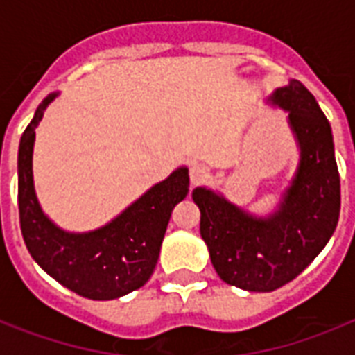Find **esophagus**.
<instances>
[{
  "mask_svg": "<svg viewBox=\"0 0 355 355\" xmlns=\"http://www.w3.org/2000/svg\"><path fill=\"white\" fill-rule=\"evenodd\" d=\"M208 177H210V169L206 166H202V164H193V166L189 167V180H191L193 186L202 184Z\"/></svg>",
  "mask_w": 355,
  "mask_h": 355,
  "instance_id": "34e87169",
  "label": "esophagus"
}]
</instances>
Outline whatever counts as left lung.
Wrapping results in <instances>:
<instances>
[{
  "mask_svg": "<svg viewBox=\"0 0 355 355\" xmlns=\"http://www.w3.org/2000/svg\"><path fill=\"white\" fill-rule=\"evenodd\" d=\"M275 101L289 110L302 156L280 210L261 221L208 189L191 193L211 265L223 282L247 291H275L295 280L324 248L341 210L331 128L315 97L291 80L276 90Z\"/></svg>",
  "mask_w": 355,
  "mask_h": 355,
  "instance_id": "left-lung-1",
  "label": "left lung"
}]
</instances>
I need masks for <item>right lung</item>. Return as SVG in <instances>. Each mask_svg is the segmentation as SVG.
<instances>
[{"label": "right lung", "mask_w": 355, "mask_h": 355, "mask_svg": "<svg viewBox=\"0 0 355 355\" xmlns=\"http://www.w3.org/2000/svg\"><path fill=\"white\" fill-rule=\"evenodd\" d=\"M53 97L38 105L19 139L21 236L33 259L58 284L92 300L119 298L139 289L153 275L173 208L188 195V169L171 173L107 227L90 234L62 232L42 214L33 186L35 128Z\"/></svg>", "instance_id": "1"}]
</instances>
